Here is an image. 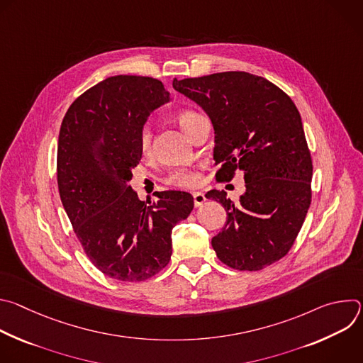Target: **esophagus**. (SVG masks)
I'll list each match as a JSON object with an SVG mask.
<instances>
[{"label":"esophagus","mask_w":363,"mask_h":363,"mask_svg":"<svg viewBox=\"0 0 363 363\" xmlns=\"http://www.w3.org/2000/svg\"><path fill=\"white\" fill-rule=\"evenodd\" d=\"M192 196H194V205L195 206H201L206 201V198H205V195L202 192H194Z\"/></svg>","instance_id":"obj_1"}]
</instances>
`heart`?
Here are the masks:
<instances>
[{"label":"heart","mask_w":363,"mask_h":363,"mask_svg":"<svg viewBox=\"0 0 363 363\" xmlns=\"http://www.w3.org/2000/svg\"><path fill=\"white\" fill-rule=\"evenodd\" d=\"M201 115L194 112V111H181L177 116L175 121L178 122V125L182 128V130L185 133L189 132L192 123L195 122V119H198ZM150 143H152V135L149 129H143L140 132V138H139V147L142 153H147L150 150ZM165 182L168 185L177 186V188H196L201 185L202 182V175L198 169L195 168H179V169H174L172 172H169V175L167 177Z\"/></svg>","instance_id":"b5f03b06"}]
</instances>
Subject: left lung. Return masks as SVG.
<instances>
[{
  "mask_svg": "<svg viewBox=\"0 0 363 363\" xmlns=\"http://www.w3.org/2000/svg\"><path fill=\"white\" fill-rule=\"evenodd\" d=\"M177 91L210 116L216 133L217 178L244 174L240 202L225 191L205 196L218 201L227 223L211 244L231 269L257 272L291 248L312 201L313 165L300 113L293 100L264 77L224 72L177 80Z\"/></svg>",
  "mask_w": 363,
  "mask_h": 363,
  "instance_id": "1",
  "label": "left lung"
}]
</instances>
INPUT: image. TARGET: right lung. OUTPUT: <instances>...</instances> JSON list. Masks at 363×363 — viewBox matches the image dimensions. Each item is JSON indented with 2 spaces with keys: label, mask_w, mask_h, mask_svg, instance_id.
I'll return each instance as SVG.
<instances>
[{
  "label": "right lung",
  "mask_w": 363,
  "mask_h": 363,
  "mask_svg": "<svg viewBox=\"0 0 363 363\" xmlns=\"http://www.w3.org/2000/svg\"><path fill=\"white\" fill-rule=\"evenodd\" d=\"M171 100L162 82L113 76L79 96L69 108L57 145L59 192L73 230L103 274L143 281L171 260L172 228L185 220L188 192H155L140 201L128 182L139 164L143 125Z\"/></svg>",
  "instance_id": "right-lung-1"
}]
</instances>
